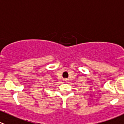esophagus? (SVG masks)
Masks as SVG:
<instances>
[{"mask_svg":"<svg viewBox=\"0 0 124 124\" xmlns=\"http://www.w3.org/2000/svg\"><path fill=\"white\" fill-rule=\"evenodd\" d=\"M67 80H68V79H65H65H63V81L65 82H66L67 81Z\"/></svg>","mask_w":124,"mask_h":124,"instance_id":"1","label":"esophagus"}]
</instances>
